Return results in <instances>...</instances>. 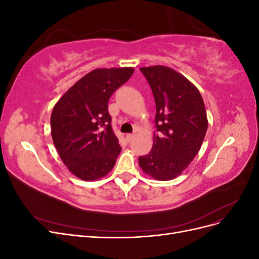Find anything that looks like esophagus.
I'll use <instances>...</instances> for the list:
<instances>
[{
	"instance_id": "obj_1",
	"label": "esophagus",
	"mask_w": 259,
	"mask_h": 259,
	"mask_svg": "<svg viewBox=\"0 0 259 259\" xmlns=\"http://www.w3.org/2000/svg\"><path fill=\"white\" fill-rule=\"evenodd\" d=\"M134 137H135V133H132V134H127L126 135V140H127V142H132V140L134 139Z\"/></svg>"
}]
</instances>
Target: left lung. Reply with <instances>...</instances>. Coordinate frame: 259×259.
Returning <instances> with one entry per match:
<instances>
[{"label": "left lung", "mask_w": 259, "mask_h": 259, "mask_svg": "<svg viewBox=\"0 0 259 259\" xmlns=\"http://www.w3.org/2000/svg\"><path fill=\"white\" fill-rule=\"evenodd\" d=\"M155 101L153 146L139 156V166L158 180L183 173L198 154L207 130L204 101L199 90L175 70L153 66L140 68Z\"/></svg>", "instance_id": "8db88e82"}]
</instances>
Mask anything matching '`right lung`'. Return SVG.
Listing matches in <instances>:
<instances>
[{
	"mask_svg": "<svg viewBox=\"0 0 259 259\" xmlns=\"http://www.w3.org/2000/svg\"><path fill=\"white\" fill-rule=\"evenodd\" d=\"M134 73L133 68L95 69L77 81L55 105L52 137L60 158L83 180L104 177L121 152L111 126L108 101Z\"/></svg>",
	"mask_w": 259,
	"mask_h": 259,
	"instance_id": "add662e5",
	"label": "right lung"
}]
</instances>
